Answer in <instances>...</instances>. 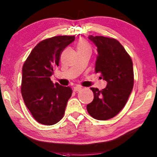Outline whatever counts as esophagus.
Instances as JSON below:
<instances>
[{
    "label": "esophagus",
    "mask_w": 157,
    "mask_h": 157,
    "mask_svg": "<svg viewBox=\"0 0 157 157\" xmlns=\"http://www.w3.org/2000/svg\"><path fill=\"white\" fill-rule=\"evenodd\" d=\"M82 90V87L80 86H74V91L75 92H79Z\"/></svg>",
    "instance_id": "esophagus-1"
}]
</instances>
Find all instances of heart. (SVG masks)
<instances>
[{
	"label": "heart",
	"mask_w": 157,
	"mask_h": 157,
	"mask_svg": "<svg viewBox=\"0 0 157 157\" xmlns=\"http://www.w3.org/2000/svg\"><path fill=\"white\" fill-rule=\"evenodd\" d=\"M77 48L78 50H91V46L90 44L85 39H82L78 43Z\"/></svg>",
	"instance_id": "1"
}]
</instances>
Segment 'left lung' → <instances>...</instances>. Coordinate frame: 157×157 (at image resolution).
Listing matches in <instances>:
<instances>
[{
    "label": "left lung",
    "instance_id": "obj_1",
    "mask_svg": "<svg viewBox=\"0 0 157 157\" xmlns=\"http://www.w3.org/2000/svg\"><path fill=\"white\" fill-rule=\"evenodd\" d=\"M97 47L95 72L107 82L106 88H91L94 99L86 109L94 118L106 121L113 118L127 102L134 85L132 61L130 56L116 39L102 36H89Z\"/></svg>",
    "mask_w": 157,
    "mask_h": 157
}]
</instances>
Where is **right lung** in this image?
Wrapping results in <instances>:
<instances>
[{
	"label": "right lung",
	"instance_id": "obj_1",
	"mask_svg": "<svg viewBox=\"0 0 157 157\" xmlns=\"http://www.w3.org/2000/svg\"><path fill=\"white\" fill-rule=\"evenodd\" d=\"M75 39L57 36L40 41L23 65L21 92L27 109L39 123L54 125L63 117L72 89L53 84L50 78L59 65L60 53Z\"/></svg>",
	"mask_w": 157,
	"mask_h": 157
}]
</instances>
